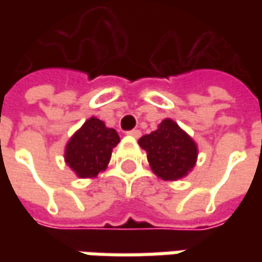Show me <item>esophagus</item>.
Segmentation results:
<instances>
[{"label":"esophagus","mask_w":262,"mask_h":262,"mask_svg":"<svg viewBox=\"0 0 262 262\" xmlns=\"http://www.w3.org/2000/svg\"><path fill=\"white\" fill-rule=\"evenodd\" d=\"M126 134L131 137H134V138H138V137L141 136V131H140V129H131V131H128Z\"/></svg>","instance_id":"34e87169"}]
</instances>
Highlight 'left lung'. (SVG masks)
<instances>
[{
	"label": "left lung",
	"instance_id": "obj_1",
	"mask_svg": "<svg viewBox=\"0 0 262 262\" xmlns=\"http://www.w3.org/2000/svg\"><path fill=\"white\" fill-rule=\"evenodd\" d=\"M138 144L147 151L151 170L165 181H178L195 166V141L172 119H163L156 131L141 137Z\"/></svg>",
	"mask_w": 262,
	"mask_h": 262
}]
</instances>
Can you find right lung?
Segmentation results:
<instances>
[{"mask_svg": "<svg viewBox=\"0 0 262 262\" xmlns=\"http://www.w3.org/2000/svg\"><path fill=\"white\" fill-rule=\"evenodd\" d=\"M118 143L119 136L115 129L92 116L67 143L66 163L78 178H95L106 169L112 148Z\"/></svg>", "mask_w": 262, "mask_h": 262, "instance_id": "obj_1", "label": "right lung"}]
</instances>
